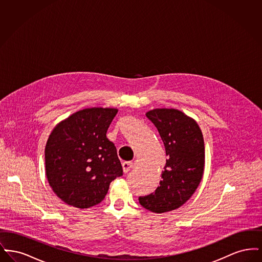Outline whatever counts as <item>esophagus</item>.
Returning <instances> with one entry per match:
<instances>
[{
  "instance_id": "obj_1",
  "label": "esophagus",
  "mask_w": 262,
  "mask_h": 262,
  "mask_svg": "<svg viewBox=\"0 0 262 262\" xmlns=\"http://www.w3.org/2000/svg\"><path fill=\"white\" fill-rule=\"evenodd\" d=\"M123 166V170H124V173H128L130 171V169H133L135 167V163L130 162V161H126L122 164Z\"/></svg>"
}]
</instances>
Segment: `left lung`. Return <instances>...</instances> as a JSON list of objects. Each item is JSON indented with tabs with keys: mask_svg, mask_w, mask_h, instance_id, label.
Returning a JSON list of instances; mask_svg holds the SVG:
<instances>
[{
	"mask_svg": "<svg viewBox=\"0 0 262 262\" xmlns=\"http://www.w3.org/2000/svg\"><path fill=\"white\" fill-rule=\"evenodd\" d=\"M145 115L157 127L168 159L158 187L138 201L154 213L172 211L200 186L205 164L203 136L196 121L178 109L157 108Z\"/></svg>",
	"mask_w": 262,
	"mask_h": 262,
	"instance_id": "left-lung-1",
	"label": "left lung"
}]
</instances>
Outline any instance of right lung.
<instances>
[{
    "label": "right lung",
    "mask_w": 262,
    "mask_h": 262,
    "mask_svg": "<svg viewBox=\"0 0 262 262\" xmlns=\"http://www.w3.org/2000/svg\"><path fill=\"white\" fill-rule=\"evenodd\" d=\"M117 113L115 108H86L52 130L45 146L46 176L67 204L80 209L98 204L111 182L123 174L117 148L106 137Z\"/></svg>",
    "instance_id": "1"
}]
</instances>
